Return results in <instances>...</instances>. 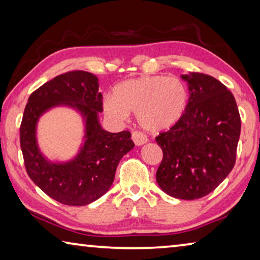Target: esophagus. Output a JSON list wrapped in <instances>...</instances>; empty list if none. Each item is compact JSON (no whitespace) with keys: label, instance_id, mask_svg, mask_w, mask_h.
Returning <instances> with one entry per match:
<instances>
[{"label":"esophagus","instance_id":"obj_1","mask_svg":"<svg viewBox=\"0 0 260 260\" xmlns=\"http://www.w3.org/2000/svg\"><path fill=\"white\" fill-rule=\"evenodd\" d=\"M132 140H133L135 146H142V144L147 143V141H148L147 136L138 131H135L132 133Z\"/></svg>","mask_w":260,"mask_h":260}]
</instances>
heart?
I'll use <instances>...</instances> for the list:
<instances>
[{
    "label": "heart",
    "instance_id": "b5f03b06",
    "mask_svg": "<svg viewBox=\"0 0 260 260\" xmlns=\"http://www.w3.org/2000/svg\"><path fill=\"white\" fill-rule=\"evenodd\" d=\"M188 104V89L177 77L146 76L119 83L114 96H107L103 108L108 117L124 120L136 113L144 129L160 132L181 120Z\"/></svg>",
    "mask_w": 260,
    "mask_h": 260
}]
</instances>
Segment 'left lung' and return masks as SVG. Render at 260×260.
<instances>
[{"instance_id":"8db88e82","label":"left lung","mask_w":260,"mask_h":260,"mask_svg":"<svg viewBox=\"0 0 260 260\" xmlns=\"http://www.w3.org/2000/svg\"><path fill=\"white\" fill-rule=\"evenodd\" d=\"M181 78L189 89L187 109L156 138L162 150L156 180L167 195L190 201L213 191L233 170L241 118L234 96L217 79L196 72Z\"/></svg>"}]
</instances>
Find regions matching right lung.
I'll return each instance as SVG.
<instances>
[{
	"mask_svg": "<svg viewBox=\"0 0 260 260\" xmlns=\"http://www.w3.org/2000/svg\"><path fill=\"white\" fill-rule=\"evenodd\" d=\"M56 106L72 107L82 114L85 136L71 161L54 163L42 155L36 141L37 121ZM103 111L99 79L86 71L57 76L30 94L20 125V148L30 180L48 196L65 205L93 203L107 192L122 157L134 148L128 131L110 133L99 121Z\"/></svg>",
	"mask_w": 260,
	"mask_h": 260,
	"instance_id": "1",
	"label": "right lung"
}]
</instances>
